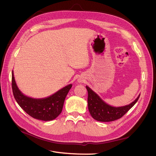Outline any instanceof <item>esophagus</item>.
<instances>
[{
	"label": "esophagus",
	"instance_id": "1",
	"mask_svg": "<svg viewBox=\"0 0 156 156\" xmlns=\"http://www.w3.org/2000/svg\"><path fill=\"white\" fill-rule=\"evenodd\" d=\"M79 83H83V81H84V79H83V78H79V79H77V81Z\"/></svg>",
	"mask_w": 156,
	"mask_h": 156
}]
</instances>
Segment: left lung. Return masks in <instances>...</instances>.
Here are the masks:
<instances>
[{
    "mask_svg": "<svg viewBox=\"0 0 156 156\" xmlns=\"http://www.w3.org/2000/svg\"><path fill=\"white\" fill-rule=\"evenodd\" d=\"M88 90V107L90 114L94 119L100 122H111L120 119L138 101L140 94L130 104L114 107L105 102L92 90L86 86Z\"/></svg>",
    "mask_w": 156,
    "mask_h": 156,
    "instance_id": "left-lung-1",
    "label": "left lung"
}]
</instances>
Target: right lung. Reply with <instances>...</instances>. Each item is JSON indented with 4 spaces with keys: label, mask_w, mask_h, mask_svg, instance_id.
Here are the masks:
<instances>
[{
    "label": "right lung",
    "mask_w": 156,
    "mask_h": 156,
    "mask_svg": "<svg viewBox=\"0 0 156 156\" xmlns=\"http://www.w3.org/2000/svg\"><path fill=\"white\" fill-rule=\"evenodd\" d=\"M12 84L13 96L19 105L32 118L43 121L53 120L60 114L65 98L72 87V84H69L48 97L33 98L25 95L19 89L14 78L13 71Z\"/></svg>",
    "instance_id": "obj_1"
}]
</instances>
